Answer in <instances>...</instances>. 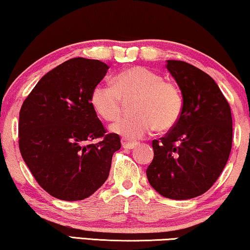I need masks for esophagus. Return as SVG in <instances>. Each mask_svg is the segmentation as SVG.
Returning a JSON list of instances; mask_svg holds the SVG:
<instances>
[{"instance_id": "esophagus-1", "label": "esophagus", "mask_w": 250, "mask_h": 250, "mask_svg": "<svg viewBox=\"0 0 250 250\" xmlns=\"http://www.w3.org/2000/svg\"><path fill=\"white\" fill-rule=\"evenodd\" d=\"M121 144H122V146H124V148H126V149H132L133 147L137 145V143L129 142V140H126V139H122Z\"/></svg>"}]
</instances>
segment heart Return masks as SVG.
I'll return each instance as SVG.
<instances>
[{"instance_id":"obj_1","label":"heart","mask_w":250,"mask_h":250,"mask_svg":"<svg viewBox=\"0 0 250 250\" xmlns=\"http://www.w3.org/2000/svg\"><path fill=\"white\" fill-rule=\"evenodd\" d=\"M132 98L135 114L119 119L111 125L112 132L125 139H139L154 128L167 131L181 117L184 100L180 90L146 66L125 69L115 77L114 86L98 83L90 93L91 106L105 121L120 117L124 101Z\"/></svg>"}]
</instances>
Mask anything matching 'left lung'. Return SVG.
Wrapping results in <instances>:
<instances>
[{
    "instance_id": "obj_1",
    "label": "left lung",
    "mask_w": 250,
    "mask_h": 250,
    "mask_svg": "<svg viewBox=\"0 0 250 250\" xmlns=\"http://www.w3.org/2000/svg\"><path fill=\"white\" fill-rule=\"evenodd\" d=\"M167 62L184 107L178 124L152 142L154 159L146 174L163 197L190 199L208 190L226 167L232 147L231 108L212 77L187 62Z\"/></svg>"
}]
</instances>
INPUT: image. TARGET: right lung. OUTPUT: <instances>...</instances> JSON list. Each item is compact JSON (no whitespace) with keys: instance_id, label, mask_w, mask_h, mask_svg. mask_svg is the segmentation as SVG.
Returning a JSON list of instances; mask_svg holds the SVG:
<instances>
[{"instance_id":"add662e5","label":"right lung","mask_w":250,"mask_h":250,"mask_svg":"<svg viewBox=\"0 0 250 250\" xmlns=\"http://www.w3.org/2000/svg\"><path fill=\"white\" fill-rule=\"evenodd\" d=\"M107 70L98 60H68L37 83L20 108L21 156L38 185L58 199L93 195L121 147L120 137L107 133L90 103L91 90Z\"/></svg>"}]
</instances>
